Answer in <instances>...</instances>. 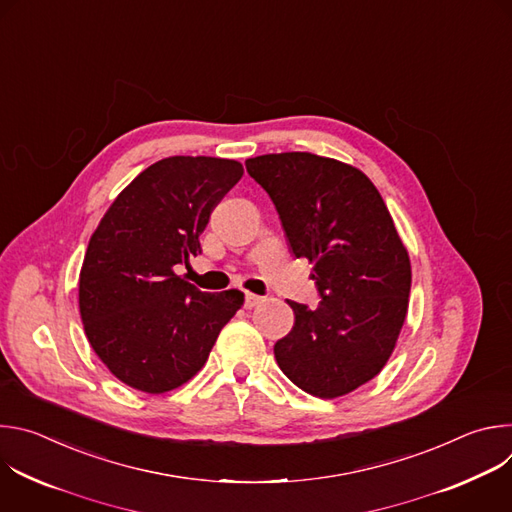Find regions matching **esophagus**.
Here are the masks:
<instances>
[{
  "instance_id": "esophagus-1",
  "label": "esophagus",
  "mask_w": 512,
  "mask_h": 512,
  "mask_svg": "<svg viewBox=\"0 0 512 512\" xmlns=\"http://www.w3.org/2000/svg\"><path fill=\"white\" fill-rule=\"evenodd\" d=\"M261 302H263V298H261V296L245 294V306H247V308H253V306H257V304H261Z\"/></svg>"
}]
</instances>
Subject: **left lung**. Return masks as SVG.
Segmentation results:
<instances>
[{
  "label": "left lung",
  "mask_w": 512,
  "mask_h": 512,
  "mask_svg": "<svg viewBox=\"0 0 512 512\" xmlns=\"http://www.w3.org/2000/svg\"><path fill=\"white\" fill-rule=\"evenodd\" d=\"M291 253L314 263L318 308L289 302L294 328L275 342L283 375L334 399L381 373L405 322L411 263L393 218L360 170L308 152L249 158Z\"/></svg>",
  "instance_id": "left-lung-1"
}]
</instances>
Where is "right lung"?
<instances>
[{
	"mask_svg": "<svg viewBox=\"0 0 512 512\" xmlns=\"http://www.w3.org/2000/svg\"><path fill=\"white\" fill-rule=\"evenodd\" d=\"M241 176L235 160L164 158L101 218L81 269L79 308L93 350L125 385L158 395L190 381L243 306L239 289L206 294L174 273L202 253L212 208Z\"/></svg>",
	"mask_w": 512,
	"mask_h": 512,
	"instance_id": "obj_1",
	"label": "right lung"
}]
</instances>
